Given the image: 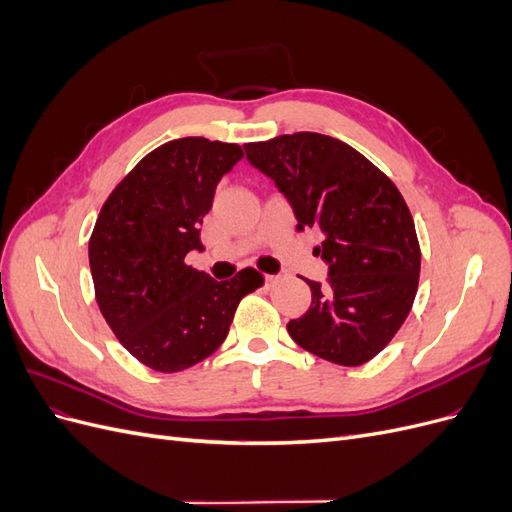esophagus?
I'll return each instance as SVG.
<instances>
[{
  "mask_svg": "<svg viewBox=\"0 0 512 512\" xmlns=\"http://www.w3.org/2000/svg\"><path fill=\"white\" fill-rule=\"evenodd\" d=\"M275 282H277L275 275H265V286H267V288H271Z\"/></svg>",
  "mask_w": 512,
  "mask_h": 512,
  "instance_id": "esophagus-1",
  "label": "esophagus"
}]
</instances>
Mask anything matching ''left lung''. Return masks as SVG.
Returning a JSON list of instances; mask_svg holds the SVG:
<instances>
[{
  "label": "left lung",
  "mask_w": 512,
  "mask_h": 512,
  "mask_svg": "<svg viewBox=\"0 0 512 512\" xmlns=\"http://www.w3.org/2000/svg\"><path fill=\"white\" fill-rule=\"evenodd\" d=\"M247 162L284 194L297 230L318 228L327 280H305L312 305L288 322L301 348L363 365L391 342L416 297L421 250L395 183L359 151L318 132L243 145Z\"/></svg>",
  "instance_id": "obj_1"
}]
</instances>
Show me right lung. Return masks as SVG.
I'll list each match as a JSON object with an SVG mask.
<instances>
[{
	"mask_svg": "<svg viewBox=\"0 0 512 512\" xmlns=\"http://www.w3.org/2000/svg\"><path fill=\"white\" fill-rule=\"evenodd\" d=\"M243 158L235 143L185 136L138 162L98 215L89 239L96 301L121 346L143 365L173 374L222 346L254 269L215 282L185 265L203 252L200 224L215 188Z\"/></svg>",
	"mask_w": 512,
	"mask_h": 512,
	"instance_id": "1",
	"label": "right lung"
}]
</instances>
